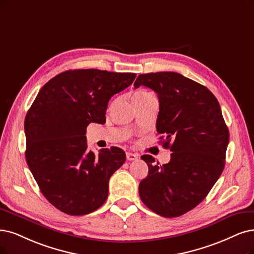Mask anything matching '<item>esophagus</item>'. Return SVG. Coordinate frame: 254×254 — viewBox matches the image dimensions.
<instances>
[{"mask_svg": "<svg viewBox=\"0 0 254 254\" xmlns=\"http://www.w3.org/2000/svg\"><path fill=\"white\" fill-rule=\"evenodd\" d=\"M137 159H138V155H137V154L129 153V152L127 153V160H128V161H134V160H137Z\"/></svg>", "mask_w": 254, "mask_h": 254, "instance_id": "34e87169", "label": "esophagus"}]
</instances>
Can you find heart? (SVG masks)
<instances>
[{
  "mask_svg": "<svg viewBox=\"0 0 254 254\" xmlns=\"http://www.w3.org/2000/svg\"><path fill=\"white\" fill-rule=\"evenodd\" d=\"M149 95H151V94H149V93L146 92V91H139V92H137V93L135 94L133 99H142V98H145V97H147V96H149Z\"/></svg>",
  "mask_w": 254,
  "mask_h": 254,
  "instance_id": "heart-1",
  "label": "heart"
}]
</instances>
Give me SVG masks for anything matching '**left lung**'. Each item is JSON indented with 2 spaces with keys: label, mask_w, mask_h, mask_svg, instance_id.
I'll list each match as a JSON object with an SVG mask.
<instances>
[{
  "label": "left lung",
  "mask_w": 254,
  "mask_h": 254,
  "mask_svg": "<svg viewBox=\"0 0 254 254\" xmlns=\"http://www.w3.org/2000/svg\"><path fill=\"white\" fill-rule=\"evenodd\" d=\"M158 94L157 132L171 161L159 165L141 156L148 174L139 184L140 199L154 212L176 218L199 205L220 178L229 142V130L213 94L176 72L140 74L134 87Z\"/></svg>",
  "instance_id": "obj_1"
}]
</instances>
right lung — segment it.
Here are the masks:
<instances>
[{
    "instance_id": "add662e5",
    "label": "right lung",
    "mask_w": 254,
    "mask_h": 254,
    "mask_svg": "<svg viewBox=\"0 0 254 254\" xmlns=\"http://www.w3.org/2000/svg\"><path fill=\"white\" fill-rule=\"evenodd\" d=\"M135 73L97 69L64 71L41 89L25 118L26 161L42 193L70 215L98 209L111 176L126 161L121 148L87 147V127L103 125L111 97L133 83Z\"/></svg>"
}]
</instances>
